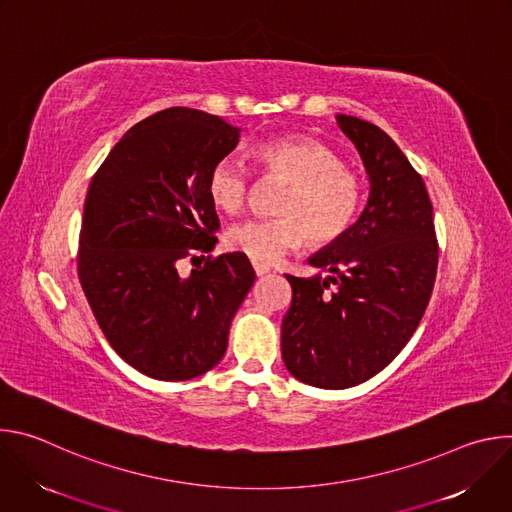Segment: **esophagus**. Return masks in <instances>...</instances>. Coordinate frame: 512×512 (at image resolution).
I'll list each match as a JSON object with an SVG mask.
<instances>
[{"label":"esophagus","instance_id":"obj_1","mask_svg":"<svg viewBox=\"0 0 512 512\" xmlns=\"http://www.w3.org/2000/svg\"><path fill=\"white\" fill-rule=\"evenodd\" d=\"M253 269H255V273L261 277V275H267L269 271H271V267L269 265H265V263H259V261H253Z\"/></svg>","mask_w":512,"mask_h":512}]
</instances>
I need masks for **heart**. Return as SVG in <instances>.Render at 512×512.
Segmentation results:
<instances>
[{
    "label": "heart",
    "mask_w": 512,
    "mask_h": 512,
    "mask_svg": "<svg viewBox=\"0 0 512 512\" xmlns=\"http://www.w3.org/2000/svg\"><path fill=\"white\" fill-rule=\"evenodd\" d=\"M253 160L263 176L279 178L287 188L275 206L279 216L227 231L231 251L273 263L306 241L326 247L350 229L362 202V182L330 145L310 135H279L257 143ZM206 194L216 210L241 212L249 194L247 170L233 160L216 162L206 178Z\"/></svg>",
    "instance_id": "1"
}]
</instances>
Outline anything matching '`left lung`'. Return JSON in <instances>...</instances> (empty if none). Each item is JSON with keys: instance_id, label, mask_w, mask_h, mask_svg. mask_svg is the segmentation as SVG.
<instances>
[{"instance_id": "1", "label": "left lung", "mask_w": 512, "mask_h": 512, "mask_svg": "<svg viewBox=\"0 0 512 512\" xmlns=\"http://www.w3.org/2000/svg\"><path fill=\"white\" fill-rule=\"evenodd\" d=\"M336 119L367 168L369 202L310 257L328 277L285 275L294 296L281 322L287 371L320 389L369 381L403 350L429 304L440 253L423 178L399 145L369 121Z\"/></svg>"}]
</instances>
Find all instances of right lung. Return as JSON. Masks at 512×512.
I'll use <instances>...</instances> for the list:
<instances>
[{
    "label": "right lung",
    "mask_w": 512,
    "mask_h": 512,
    "mask_svg": "<svg viewBox=\"0 0 512 512\" xmlns=\"http://www.w3.org/2000/svg\"><path fill=\"white\" fill-rule=\"evenodd\" d=\"M239 131L204 111L164 109L133 125L89 184L79 279L113 350L152 379L188 381L216 367L255 281L247 255H204L221 227L206 178ZM198 258L205 263L184 278L181 261Z\"/></svg>",
    "instance_id": "1"
}]
</instances>
